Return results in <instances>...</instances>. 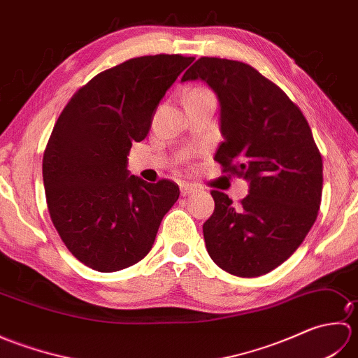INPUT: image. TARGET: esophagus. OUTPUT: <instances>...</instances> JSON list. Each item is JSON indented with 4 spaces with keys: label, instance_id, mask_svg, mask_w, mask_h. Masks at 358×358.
<instances>
[{
    "label": "esophagus",
    "instance_id": "obj_1",
    "mask_svg": "<svg viewBox=\"0 0 358 358\" xmlns=\"http://www.w3.org/2000/svg\"><path fill=\"white\" fill-rule=\"evenodd\" d=\"M196 191H199V187L194 186V185H191V183H183V185L180 186V192H181V196H189V195L195 194Z\"/></svg>",
    "mask_w": 358,
    "mask_h": 358
}]
</instances>
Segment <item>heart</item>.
Returning a JSON list of instances; mask_svg holds the SVG:
<instances>
[{"label": "heart", "mask_w": 358, "mask_h": 358, "mask_svg": "<svg viewBox=\"0 0 358 358\" xmlns=\"http://www.w3.org/2000/svg\"><path fill=\"white\" fill-rule=\"evenodd\" d=\"M199 92H204V89H195L191 94H199Z\"/></svg>", "instance_id": "heart-1"}]
</instances>
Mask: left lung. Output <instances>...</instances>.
I'll return each mask as SVG.
<instances>
[{"instance_id": "8db88e82", "label": "left lung", "mask_w": 358, "mask_h": 358, "mask_svg": "<svg viewBox=\"0 0 358 358\" xmlns=\"http://www.w3.org/2000/svg\"><path fill=\"white\" fill-rule=\"evenodd\" d=\"M195 80L218 98L224 140L214 159L249 183L240 204L210 192L215 209L203 224L206 249L232 275H264L295 252L315 222L322 155L301 110L252 66L201 57L181 78Z\"/></svg>"}]
</instances>
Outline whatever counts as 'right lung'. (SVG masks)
<instances>
[{"label": "right lung", "mask_w": 358, "mask_h": 358, "mask_svg": "<svg viewBox=\"0 0 358 358\" xmlns=\"http://www.w3.org/2000/svg\"><path fill=\"white\" fill-rule=\"evenodd\" d=\"M192 57L132 58L98 73L59 115L44 150L49 214L75 258L100 272L143 260L180 189L131 175L127 155Z\"/></svg>", "instance_id": "right-lung-1"}]
</instances>
